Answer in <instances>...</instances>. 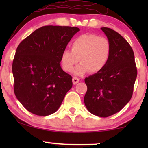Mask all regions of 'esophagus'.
Returning <instances> with one entry per match:
<instances>
[{"mask_svg": "<svg viewBox=\"0 0 148 148\" xmlns=\"http://www.w3.org/2000/svg\"><path fill=\"white\" fill-rule=\"evenodd\" d=\"M79 79L76 77H73V83L74 85H76L77 83H79Z\"/></svg>", "mask_w": 148, "mask_h": 148, "instance_id": "1", "label": "esophagus"}]
</instances>
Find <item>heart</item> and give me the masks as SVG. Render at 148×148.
<instances>
[{"label": "heart", "instance_id": "1", "mask_svg": "<svg viewBox=\"0 0 148 148\" xmlns=\"http://www.w3.org/2000/svg\"><path fill=\"white\" fill-rule=\"evenodd\" d=\"M111 54V44L108 38L96 34H82L73 40L71 50H64L60 55V64L66 71L70 72L78 62L81 63L73 73L82 75L88 71L100 72L108 63Z\"/></svg>", "mask_w": 148, "mask_h": 148}]
</instances>
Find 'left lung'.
I'll return each instance as SVG.
<instances>
[{
    "label": "left lung",
    "instance_id": "obj_1",
    "mask_svg": "<svg viewBox=\"0 0 148 148\" xmlns=\"http://www.w3.org/2000/svg\"><path fill=\"white\" fill-rule=\"evenodd\" d=\"M101 29L111 44L110 56L100 72L85 79L88 90L84 103L92 114L108 117L130 101L137 71L134 53L127 40L110 28Z\"/></svg>",
    "mask_w": 148,
    "mask_h": 148
}]
</instances>
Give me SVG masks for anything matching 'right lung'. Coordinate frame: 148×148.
Returning a JSON list of instances; mask_svg holds the SVG:
<instances>
[{"label": "right lung", "instance_id": "1", "mask_svg": "<svg viewBox=\"0 0 148 148\" xmlns=\"http://www.w3.org/2000/svg\"><path fill=\"white\" fill-rule=\"evenodd\" d=\"M79 31L69 26H44L18 46L12 66L14 92L29 112L48 116L59 108L73 86L72 77L60 66V55Z\"/></svg>", "mask_w": 148, "mask_h": 148}]
</instances>
